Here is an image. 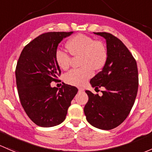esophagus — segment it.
Listing matches in <instances>:
<instances>
[{"instance_id":"esophagus-1","label":"esophagus","mask_w":152,"mask_h":152,"mask_svg":"<svg viewBox=\"0 0 152 152\" xmlns=\"http://www.w3.org/2000/svg\"><path fill=\"white\" fill-rule=\"evenodd\" d=\"M79 92H83V91H84V89L81 88V87H79Z\"/></svg>"}]
</instances>
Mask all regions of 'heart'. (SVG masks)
<instances>
[{
  "instance_id": "b5f03b06",
  "label": "heart",
  "mask_w": 152,
  "mask_h": 152,
  "mask_svg": "<svg viewBox=\"0 0 152 152\" xmlns=\"http://www.w3.org/2000/svg\"><path fill=\"white\" fill-rule=\"evenodd\" d=\"M71 55L79 56L81 68L72 69L65 75V81L73 86H82L94 74V70H100L104 66L107 52L104 44L84 34L73 36L66 44ZM55 60L60 68L66 70L71 64V57L66 52L57 50Z\"/></svg>"
}]
</instances>
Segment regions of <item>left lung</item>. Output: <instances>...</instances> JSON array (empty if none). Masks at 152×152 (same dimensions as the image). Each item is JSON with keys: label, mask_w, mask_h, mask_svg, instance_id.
<instances>
[{"label": "left lung", "mask_w": 152, "mask_h": 152, "mask_svg": "<svg viewBox=\"0 0 152 152\" xmlns=\"http://www.w3.org/2000/svg\"><path fill=\"white\" fill-rule=\"evenodd\" d=\"M106 41L107 59L103 69L90 80L95 89L104 87L102 96L86 90L89 97L84 108L91 125L111 130L125 120L138 92L137 63L122 41L108 33H94Z\"/></svg>", "instance_id": "1"}]
</instances>
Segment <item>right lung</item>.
<instances>
[{
    "instance_id": "add662e5",
    "label": "right lung",
    "mask_w": 152,
    "mask_h": 152,
    "mask_svg": "<svg viewBox=\"0 0 152 152\" xmlns=\"http://www.w3.org/2000/svg\"><path fill=\"white\" fill-rule=\"evenodd\" d=\"M73 32H49L40 35L22 49L16 67V81L22 106L37 125L50 127L65 120L76 87L64 84L51 87L60 75L55 60L58 44Z\"/></svg>"
}]
</instances>
